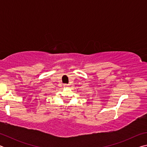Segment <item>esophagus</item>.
I'll use <instances>...</instances> for the list:
<instances>
[{
	"instance_id": "esophagus-1",
	"label": "esophagus",
	"mask_w": 147,
	"mask_h": 147,
	"mask_svg": "<svg viewBox=\"0 0 147 147\" xmlns=\"http://www.w3.org/2000/svg\"><path fill=\"white\" fill-rule=\"evenodd\" d=\"M63 86H64V87H66V88H67V87H68L69 85V84H65Z\"/></svg>"
}]
</instances>
